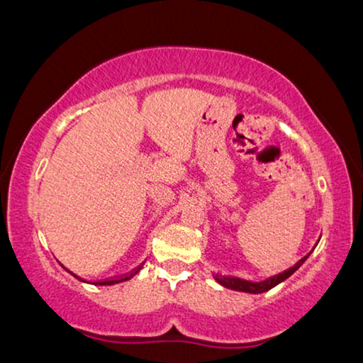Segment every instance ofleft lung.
Listing matches in <instances>:
<instances>
[{"label": "left lung", "instance_id": "1", "mask_svg": "<svg viewBox=\"0 0 363 363\" xmlns=\"http://www.w3.org/2000/svg\"><path fill=\"white\" fill-rule=\"evenodd\" d=\"M318 242H320V241H318ZM310 254H306L305 257H301L294 267L286 269V270H284V272L274 275V277H269L266 280H262V282H251V280L240 279V277H230V275H221V274H212V275H213L215 282L220 284L221 286H225V289L236 290V291H245V294H254V295L264 294V291H269L270 289H274V286L282 284L284 280L289 279L291 274H295L296 270H298L303 266V262H305L306 259L310 257Z\"/></svg>", "mask_w": 363, "mask_h": 363}]
</instances>
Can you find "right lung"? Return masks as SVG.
<instances>
[{
    "instance_id": "obj_1",
    "label": "right lung",
    "mask_w": 363,
    "mask_h": 363,
    "mask_svg": "<svg viewBox=\"0 0 363 363\" xmlns=\"http://www.w3.org/2000/svg\"><path fill=\"white\" fill-rule=\"evenodd\" d=\"M140 269H142V267H140ZM140 269H138V270H140ZM138 270H135L133 274H130V275H127V277H123V279H116V280H104V282H94V285H116V284H121V282H127V280L132 279L133 275H137V274H138ZM73 275H74V274H73ZM74 277H77L78 280H81V282H84V280L81 279V277H78V275H74Z\"/></svg>"
}]
</instances>
